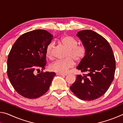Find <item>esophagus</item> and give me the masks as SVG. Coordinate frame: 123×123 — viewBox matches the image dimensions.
I'll return each mask as SVG.
<instances>
[{"label": "esophagus", "mask_w": 123, "mask_h": 123, "mask_svg": "<svg viewBox=\"0 0 123 123\" xmlns=\"http://www.w3.org/2000/svg\"><path fill=\"white\" fill-rule=\"evenodd\" d=\"M57 75H61V76H66L67 75V74H63V73H57L56 74Z\"/></svg>", "instance_id": "esophagus-1"}]
</instances>
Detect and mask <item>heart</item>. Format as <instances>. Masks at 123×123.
<instances>
[{
  "mask_svg": "<svg viewBox=\"0 0 123 123\" xmlns=\"http://www.w3.org/2000/svg\"><path fill=\"white\" fill-rule=\"evenodd\" d=\"M59 42L67 49L66 57L63 60L54 61L49 66V69L54 72L65 73L68 70L73 67L75 61L80 62L84 59L86 54V49L83 45H78V41L72 36L65 35L60 38ZM54 43L51 42L47 45L46 55L49 59L53 57Z\"/></svg>",
  "mask_w": 123,
  "mask_h": 123,
  "instance_id": "heart-1",
  "label": "heart"
}]
</instances>
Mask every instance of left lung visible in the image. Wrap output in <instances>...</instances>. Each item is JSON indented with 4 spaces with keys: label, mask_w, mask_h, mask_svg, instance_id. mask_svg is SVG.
I'll use <instances>...</instances> for the list:
<instances>
[{
    "label": "left lung",
    "mask_w": 123,
    "mask_h": 123,
    "mask_svg": "<svg viewBox=\"0 0 123 123\" xmlns=\"http://www.w3.org/2000/svg\"><path fill=\"white\" fill-rule=\"evenodd\" d=\"M76 36L86 49V56L76 68L86 74L77 75L70 89L79 99L93 100L105 94L113 81L115 58L109 43L98 33L85 30Z\"/></svg>",
    "instance_id": "left-lung-1"
}]
</instances>
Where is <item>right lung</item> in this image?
<instances>
[{
    "mask_svg": "<svg viewBox=\"0 0 123 123\" xmlns=\"http://www.w3.org/2000/svg\"><path fill=\"white\" fill-rule=\"evenodd\" d=\"M53 36L46 30L25 33L17 39L7 58V73L18 94L35 99L48 91L54 72H43L46 64V48ZM41 69L42 72L36 74Z\"/></svg>",
    "mask_w": 123,
    "mask_h": 123,
    "instance_id": "right-lung-1",
    "label": "right lung"
}]
</instances>
